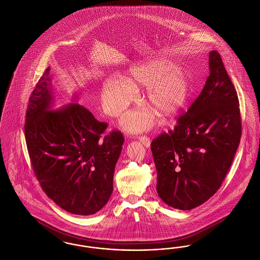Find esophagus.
Instances as JSON below:
<instances>
[{"label": "esophagus", "instance_id": "1", "mask_svg": "<svg viewBox=\"0 0 260 260\" xmlns=\"http://www.w3.org/2000/svg\"><path fill=\"white\" fill-rule=\"evenodd\" d=\"M138 140L145 146V147H150V144H151V140L149 138L148 136H138Z\"/></svg>", "mask_w": 260, "mask_h": 260}]
</instances>
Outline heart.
Returning <instances> with one entry per match:
<instances>
[{
    "mask_svg": "<svg viewBox=\"0 0 260 260\" xmlns=\"http://www.w3.org/2000/svg\"><path fill=\"white\" fill-rule=\"evenodd\" d=\"M173 67L160 59L133 68L125 81L109 78L102 88L104 110L112 117L119 116L135 99L136 90L147 87L144 101L153 110L161 115L175 111L185 101L189 87L185 73ZM122 124L126 131L141 132L154 124V118L148 112H131Z\"/></svg>",
    "mask_w": 260,
    "mask_h": 260,
    "instance_id": "obj_1",
    "label": "heart"
}]
</instances>
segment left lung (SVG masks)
<instances>
[{"label": "left lung", "instance_id": "1", "mask_svg": "<svg viewBox=\"0 0 260 260\" xmlns=\"http://www.w3.org/2000/svg\"><path fill=\"white\" fill-rule=\"evenodd\" d=\"M209 67L198 98L173 129L151 143L158 195L177 210H192L215 194L242 136L238 95L216 50L210 52Z\"/></svg>", "mask_w": 260, "mask_h": 260}]
</instances>
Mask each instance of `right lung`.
Masks as SVG:
<instances>
[{
  "mask_svg": "<svg viewBox=\"0 0 260 260\" xmlns=\"http://www.w3.org/2000/svg\"><path fill=\"white\" fill-rule=\"evenodd\" d=\"M50 84L49 67L26 110L25 140L34 173L44 192L63 210L94 214L111 196L124 137L120 131L102 136L107 123L80 104L51 110Z\"/></svg>",
  "mask_w": 260,
  "mask_h": 260,
  "instance_id": "1",
  "label": "right lung"
}]
</instances>
